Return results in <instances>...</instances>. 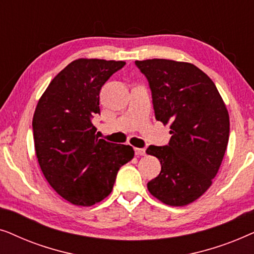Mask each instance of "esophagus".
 I'll list each match as a JSON object with an SVG mask.
<instances>
[{"mask_svg":"<svg viewBox=\"0 0 254 254\" xmlns=\"http://www.w3.org/2000/svg\"><path fill=\"white\" fill-rule=\"evenodd\" d=\"M135 155L136 156H144L145 155V149H142V148H135Z\"/></svg>","mask_w":254,"mask_h":254,"instance_id":"obj_1","label":"esophagus"}]
</instances>
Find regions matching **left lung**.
Listing matches in <instances>:
<instances>
[{"mask_svg":"<svg viewBox=\"0 0 254 254\" xmlns=\"http://www.w3.org/2000/svg\"><path fill=\"white\" fill-rule=\"evenodd\" d=\"M150 86L155 117L170 124L168 145H150L161 173L148 183L152 195L169 206H186L209 189L229 141V113L208 75L189 62L135 61Z\"/></svg>","mask_w":254,"mask_h":254,"instance_id":"8db88e82","label":"left lung"}]
</instances>
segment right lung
<instances>
[{"label": "right lung", "mask_w": 254, "mask_h": 254, "mask_svg": "<svg viewBox=\"0 0 254 254\" xmlns=\"http://www.w3.org/2000/svg\"><path fill=\"white\" fill-rule=\"evenodd\" d=\"M124 61L78 59L52 79L32 127L36 155L48 184L76 206H92L112 192L117 173L134 157L130 145L98 138L91 123L99 92Z\"/></svg>", "instance_id": "right-lung-1"}]
</instances>
